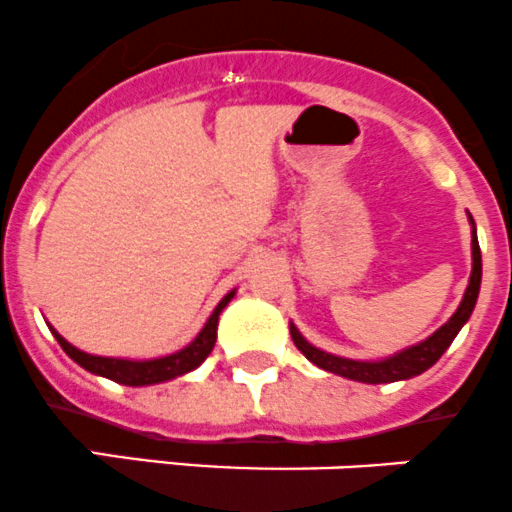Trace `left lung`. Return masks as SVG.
I'll list each match as a JSON object with an SVG mask.
<instances>
[{
    "label": "left lung",
    "instance_id": "1",
    "mask_svg": "<svg viewBox=\"0 0 512 512\" xmlns=\"http://www.w3.org/2000/svg\"><path fill=\"white\" fill-rule=\"evenodd\" d=\"M470 225H473V272H470L468 290H465L463 302L458 305L455 315L450 317L440 330H435L428 340L418 342V345L408 347V350L403 352H395V355L385 357V360L365 362V360H350V357L330 355V352L310 345V342L300 335V330H297L295 325H290V335H292V342L297 345V350H300L312 365L322 367V370L327 372H335V375L347 377V380L367 382V385L408 380V377H415L420 375V372L428 370V367H433L435 362L440 360V355L448 350L450 342L455 340L460 327L470 320L475 302H478L480 277H483V260H480V245H478V235H475L473 217H470Z\"/></svg>",
    "mask_w": 512,
    "mask_h": 512
}]
</instances>
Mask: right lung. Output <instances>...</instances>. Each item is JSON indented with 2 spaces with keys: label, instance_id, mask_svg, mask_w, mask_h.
Masks as SVG:
<instances>
[{
  "label": "right lung",
  "instance_id": "1",
  "mask_svg": "<svg viewBox=\"0 0 512 512\" xmlns=\"http://www.w3.org/2000/svg\"><path fill=\"white\" fill-rule=\"evenodd\" d=\"M235 297V290L227 292L220 300V305L215 307V312L210 315V320L205 322V327L200 330V335L190 342L182 350L172 352V355L155 357V360H124V357H99L89 355V352L77 350L74 345H69L57 330H52V335L57 337V342L62 345V350L72 357L77 365H82L84 370L94 372V375H102L107 380L119 382V385H132V388H142V385H155V382L172 380V377H180L185 372L195 370L205 362V357L210 355L212 347L217 340V322H220V312L225 310L227 302Z\"/></svg>",
  "mask_w": 512,
  "mask_h": 512
}]
</instances>
